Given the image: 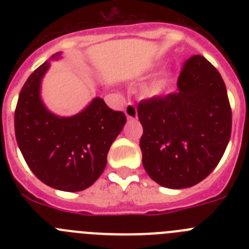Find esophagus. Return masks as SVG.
<instances>
[{
	"mask_svg": "<svg viewBox=\"0 0 249 249\" xmlns=\"http://www.w3.org/2000/svg\"><path fill=\"white\" fill-rule=\"evenodd\" d=\"M124 113H126L127 118H129V120L137 118V108H136V106L132 102L127 103L126 108H124Z\"/></svg>",
	"mask_w": 249,
	"mask_h": 249,
	"instance_id": "34e87169",
	"label": "esophagus"
}]
</instances>
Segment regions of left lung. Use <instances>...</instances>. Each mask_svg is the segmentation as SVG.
<instances>
[{
    "label": "left lung",
    "mask_w": 249,
    "mask_h": 249,
    "mask_svg": "<svg viewBox=\"0 0 249 249\" xmlns=\"http://www.w3.org/2000/svg\"><path fill=\"white\" fill-rule=\"evenodd\" d=\"M178 89L138 103L142 163L155 182L187 188L218 164L231 138L232 109L219 72L201 54L184 61Z\"/></svg>",
    "instance_id": "8db88e82"
}]
</instances>
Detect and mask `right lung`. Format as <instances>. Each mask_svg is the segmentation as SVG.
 Listing matches in <instances>:
<instances>
[{
    "label": "right lung",
    "mask_w": 249,
    "mask_h": 249,
    "mask_svg": "<svg viewBox=\"0 0 249 249\" xmlns=\"http://www.w3.org/2000/svg\"><path fill=\"white\" fill-rule=\"evenodd\" d=\"M48 67L45 62L35 70L19 92L16 140L39 181L56 190L78 192L92 186L105 171L107 153L126 123V114L111 109L98 97L72 117L52 114L39 98V85Z\"/></svg>",
    "instance_id": "obj_1"
}]
</instances>
